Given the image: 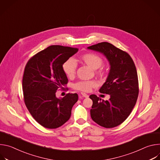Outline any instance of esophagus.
I'll return each mask as SVG.
<instances>
[{
	"label": "esophagus",
	"mask_w": 160,
	"mask_h": 160,
	"mask_svg": "<svg viewBox=\"0 0 160 160\" xmlns=\"http://www.w3.org/2000/svg\"><path fill=\"white\" fill-rule=\"evenodd\" d=\"M81 95L83 97V98H88V95H87V94H85V93H83V92H82L81 93Z\"/></svg>",
	"instance_id": "1"
}]
</instances>
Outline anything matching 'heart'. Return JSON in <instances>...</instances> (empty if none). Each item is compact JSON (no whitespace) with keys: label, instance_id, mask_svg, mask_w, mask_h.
Here are the masks:
<instances>
[{"label":"heart","instance_id":"1","mask_svg":"<svg viewBox=\"0 0 160 160\" xmlns=\"http://www.w3.org/2000/svg\"><path fill=\"white\" fill-rule=\"evenodd\" d=\"M80 60L94 70L98 69L103 64V60L101 57L91 52L85 53L82 55L80 58ZM76 69L77 63L73 59H68L63 64L62 70L68 77H73L75 74ZM104 73L102 68H100L97 72V73L99 75H102ZM96 86V82L94 80H85L78 82L74 84L73 87L78 90L82 91V92H88L92 88H94Z\"/></svg>","mask_w":160,"mask_h":160}]
</instances>
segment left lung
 <instances>
[{"mask_svg": "<svg viewBox=\"0 0 160 160\" xmlns=\"http://www.w3.org/2000/svg\"><path fill=\"white\" fill-rule=\"evenodd\" d=\"M87 48L102 54L110 64L107 79L99 89L101 93L109 94L110 98L104 101L95 94L90 96L93 102L91 118L103 127H115L128 118L138 98L139 82L135 64L127 52L108 42Z\"/></svg>", "mask_w": 160, "mask_h": 160, "instance_id": "8db88e82", "label": "left lung"}]
</instances>
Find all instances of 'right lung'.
Masks as SVG:
<instances>
[{"mask_svg": "<svg viewBox=\"0 0 160 160\" xmlns=\"http://www.w3.org/2000/svg\"><path fill=\"white\" fill-rule=\"evenodd\" d=\"M78 51L77 48L51 45L38 52L27 63L22 77L25 105L33 118L47 128H56L70 119L77 102V94L58 98L59 88L64 89L68 78L62 65Z\"/></svg>", "mask_w": 160, "mask_h": 160, "instance_id": "add662e5", "label": "right lung"}]
</instances>
